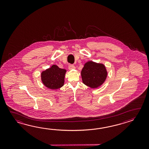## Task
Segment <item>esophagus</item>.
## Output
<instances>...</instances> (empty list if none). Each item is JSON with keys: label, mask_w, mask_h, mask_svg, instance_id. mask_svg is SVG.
<instances>
[{"label": "esophagus", "mask_w": 149, "mask_h": 149, "mask_svg": "<svg viewBox=\"0 0 149 149\" xmlns=\"http://www.w3.org/2000/svg\"><path fill=\"white\" fill-rule=\"evenodd\" d=\"M69 69L70 70H74L76 69V67H74V65L73 64H69Z\"/></svg>", "instance_id": "obj_1"}]
</instances>
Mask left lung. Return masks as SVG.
I'll list each match as a JSON object with an SVG mask.
<instances>
[{"mask_svg":"<svg viewBox=\"0 0 149 149\" xmlns=\"http://www.w3.org/2000/svg\"><path fill=\"white\" fill-rule=\"evenodd\" d=\"M81 75L85 85L91 88H96L105 81L108 72L104 64L88 61L84 64Z\"/></svg>","mask_w":149,"mask_h":149,"instance_id":"left-lung-1","label":"left lung"}]
</instances>
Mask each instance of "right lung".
Wrapping results in <instances>:
<instances>
[{
	"label": "right lung",
	"instance_id": "obj_1",
	"mask_svg": "<svg viewBox=\"0 0 149 149\" xmlns=\"http://www.w3.org/2000/svg\"><path fill=\"white\" fill-rule=\"evenodd\" d=\"M66 72L67 70L61 69L56 65H53L51 68L41 72V81L48 88H60L64 85Z\"/></svg>",
	"mask_w": 149,
	"mask_h": 149
}]
</instances>
